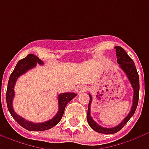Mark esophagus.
Returning <instances> with one entry per match:
<instances>
[{"label": "esophagus", "instance_id": "esophagus-1", "mask_svg": "<svg viewBox=\"0 0 149 149\" xmlns=\"http://www.w3.org/2000/svg\"><path fill=\"white\" fill-rule=\"evenodd\" d=\"M87 91V87L84 86V85H81V86H78L77 88V92L78 94H81L84 92H86Z\"/></svg>", "mask_w": 149, "mask_h": 149}]
</instances>
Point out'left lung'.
Wrapping results in <instances>:
<instances>
[{"instance_id": "1", "label": "left lung", "mask_w": 149, "mask_h": 149, "mask_svg": "<svg viewBox=\"0 0 149 149\" xmlns=\"http://www.w3.org/2000/svg\"><path fill=\"white\" fill-rule=\"evenodd\" d=\"M116 54L117 57V63H118L120 68H121L123 71L125 72V73L127 76L128 81H130L132 84V87L133 88V100H132V105L131 111L129 112L128 116L125 117L121 123H120L118 125H116L115 127L112 128H103L97 123L94 121V120L92 118L90 114V107L91 103L93 97L89 94L90 100L89 104L88 106V113H87V120L88 125L91 128L93 129L94 131L100 132V133H104V134H113L119 132L123 127L126 125V123L130 120L132 116L136 112V107L138 104V100H139V89H140V81H139V75L136 68L134 62L132 60L131 57L127 54V52H125V50L120 46H116Z\"/></svg>"}]
</instances>
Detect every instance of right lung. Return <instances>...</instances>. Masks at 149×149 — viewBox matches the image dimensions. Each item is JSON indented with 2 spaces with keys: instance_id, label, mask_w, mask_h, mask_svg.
<instances>
[{
  "instance_id": "add662e5",
  "label": "right lung",
  "mask_w": 149,
  "mask_h": 149,
  "mask_svg": "<svg viewBox=\"0 0 149 149\" xmlns=\"http://www.w3.org/2000/svg\"><path fill=\"white\" fill-rule=\"evenodd\" d=\"M37 63L39 65H44V62L40 61L37 56L33 54H29V55L21 59L17 62V64L15 67L14 70L9 77V80L8 82V87H7V92H6V102H7V107L8 109L10 112L11 116L14 118L16 121L17 122L21 127H23L29 131H45L48 130L49 128H52L55 125L58 124L61 121L65 109L67 104L74 98L77 94L74 93H61L58 96V104L59 109L56 116L49 120L48 121L43 122V123H33L32 121H29L23 117H21L17 115L13 108V100L14 98V86L16 84V81L17 80L19 77L21 75L25 73L26 72L29 71L31 68H34Z\"/></svg>"
}]
</instances>
